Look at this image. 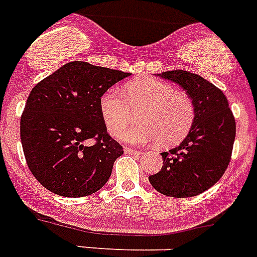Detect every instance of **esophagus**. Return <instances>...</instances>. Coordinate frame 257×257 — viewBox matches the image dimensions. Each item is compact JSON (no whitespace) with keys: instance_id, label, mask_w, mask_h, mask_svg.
<instances>
[{"instance_id":"1","label":"esophagus","mask_w":257,"mask_h":257,"mask_svg":"<svg viewBox=\"0 0 257 257\" xmlns=\"http://www.w3.org/2000/svg\"><path fill=\"white\" fill-rule=\"evenodd\" d=\"M124 150H125V152H126V153H131V154H137V155L142 154L141 150H136V149H132V148H125Z\"/></svg>"}]
</instances>
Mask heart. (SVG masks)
Listing matches in <instances>:
<instances>
[{"mask_svg": "<svg viewBox=\"0 0 257 257\" xmlns=\"http://www.w3.org/2000/svg\"><path fill=\"white\" fill-rule=\"evenodd\" d=\"M105 126L117 139L129 144L158 140L161 146L176 145L188 135L195 121V104L188 95L170 83L141 78L126 83L122 95L105 92L100 100ZM140 114L142 124L124 131Z\"/></svg>", "mask_w": 257, "mask_h": 257, "instance_id": "1", "label": "heart"}]
</instances>
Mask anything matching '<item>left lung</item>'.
<instances>
[{
  "label": "left lung",
  "instance_id": "left-lung-1",
  "mask_svg": "<svg viewBox=\"0 0 257 257\" xmlns=\"http://www.w3.org/2000/svg\"><path fill=\"white\" fill-rule=\"evenodd\" d=\"M178 83L195 104V121L182 144L161 153L163 166L149 176L154 189L170 197H192L218 182L234 145L235 118L225 94L201 75L187 70L157 74Z\"/></svg>",
  "mask_w": 257,
  "mask_h": 257
}]
</instances>
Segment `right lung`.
Returning <instances> with one entry per match:
<instances>
[{
    "instance_id": "add662e5",
    "label": "right lung",
    "mask_w": 257,
    "mask_h": 257,
    "mask_svg": "<svg viewBox=\"0 0 257 257\" xmlns=\"http://www.w3.org/2000/svg\"><path fill=\"white\" fill-rule=\"evenodd\" d=\"M129 74L73 61L32 88L21 117V141L30 171L43 187L83 197L107 183L124 150L107 133L100 100Z\"/></svg>"
}]
</instances>
